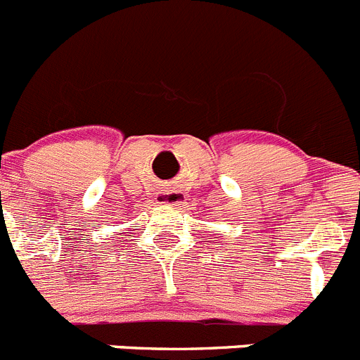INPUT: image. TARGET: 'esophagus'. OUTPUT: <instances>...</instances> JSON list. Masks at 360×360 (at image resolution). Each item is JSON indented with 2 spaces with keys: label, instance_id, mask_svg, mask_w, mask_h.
Here are the masks:
<instances>
[{
  "label": "esophagus",
  "instance_id": "esophagus-1",
  "mask_svg": "<svg viewBox=\"0 0 360 360\" xmlns=\"http://www.w3.org/2000/svg\"><path fill=\"white\" fill-rule=\"evenodd\" d=\"M184 200H186V193H182V191H167V193H162L158 196V202L167 203V205H180Z\"/></svg>",
  "mask_w": 360,
  "mask_h": 360
}]
</instances>
